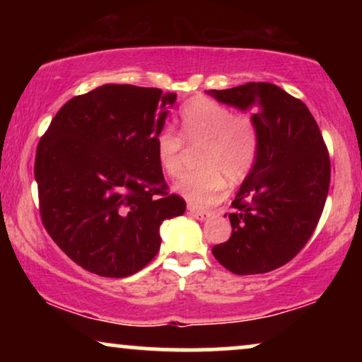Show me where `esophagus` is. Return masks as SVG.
Segmentation results:
<instances>
[{
	"label": "esophagus",
	"mask_w": 362,
	"mask_h": 362,
	"mask_svg": "<svg viewBox=\"0 0 362 362\" xmlns=\"http://www.w3.org/2000/svg\"><path fill=\"white\" fill-rule=\"evenodd\" d=\"M187 211H189V214L192 217H196L197 221H206V219H209V217H211V212L199 211V209H196V207H192V206L187 207Z\"/></svg>",
	"instance_id": "obj_1"
}]
</instances>
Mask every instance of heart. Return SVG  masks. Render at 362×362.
<instances>
[{"instance_id":"heart-1","label":"heart","mask_w":362,"mask_h":362,"mask_svg":"<svg viewBox=\"0 0 362 362\" xmlns=\"http://www.w3.org/2000/svg\"><path fill=\"white\" fill-rule=\"evenodd\" d=\"M181 135L165 128L155 136L156 158L168 176L185 170L186 146H202L197 173L182 176L175 185L191 206L212 207L227 194V181L240 185L254 171L260 153V130L249 112L232 113L209 97H194L180 110Z\"/></svg>"}]
</instances>
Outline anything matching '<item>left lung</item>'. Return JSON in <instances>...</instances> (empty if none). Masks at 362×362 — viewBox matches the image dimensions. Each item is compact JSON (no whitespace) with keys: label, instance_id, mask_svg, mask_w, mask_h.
Instances as JSON below:
<instances>
[{"label":"left lung","instance_id":"obj_1","mask_svg":"<svg viewBox=\"0 0 362 362\" xmlns=\"http://www.w3.org/2000/svg\"><path fill=\"white\" fill-rule=\"evenodd\" d=\"M207 93L255 108L260 130L259 160L232 201V234L212 254L232 274H267L288 264L318 226L331 180L328 148L308 107L275 83Z\"/></svg>","mask_w":362,"mask_h":362}]
</instances>
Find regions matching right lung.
<instances>
[{
  "label": "right lung",
  "mask_w": 362,
  "mask_h": 362,
  "mask_svg": "<svg viewBox=\"0 0 362 362\" xmlns=\"http://www.w3.org/2000/svg\"><path fill=\"white\" fill-rule=\"evenodd\" d=\"M175 93L107 83L69 100L34 161L42 226L69 259L123 279L155 259L163 221L185 214L156 158Z\"/></svg>",
  "instance_id": "add662e5"
}]
</instances>
